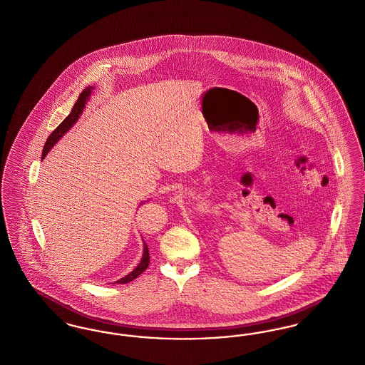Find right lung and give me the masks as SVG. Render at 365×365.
<instances>
[{
    "instance_id": "right-lung-1",
    "label": "right lung",
    "mask_w": 365,
    "mask_h": 365,
    "mask_svg": "<svg viewBox=\"0 0 365 365\" xmlns=\"http://www.w3.org/2000/svg\"><path fill=\"white\" fill-rule=\"evenodd\" d=\"M91 90H93V86H88L81 93V96H79V98L76 100V103L73 105L70 115H68V116L63 120V123H61V124L53 131L52 134L49 135V138H48L45 146H43L42 158L46 157V155L49 153V150L54 146V143H56L58 139L61 138V137L70 130L71 127L76 123V120L79 119V116L82 115V112H83V109H85L87 100H88V97H90V94H91ZM149 259H150V257H149V249H148L146 242L143 241V256H142V259L139 261L138 265H137L128 275H125L124 278L119 279L118 283H122L123 284V283H128V282L138 278L139 275L149 267Z\"/></svg>"
}]
</instances>
